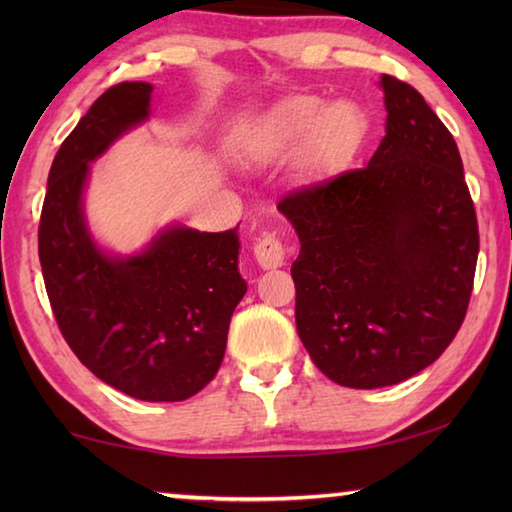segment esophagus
<instances>
[{
	"label": "esophagus",
	"mask_w": 512,
	"mask_h": 512,
	"mask_svg": "<svg viewBox=\"0 0 512 512\" xmlns=\"http://www.w3.org/2000/svg\"><path fill=\"white\" fill-rule=\"evenodd\" d=\"M255 259L266 271H273V268H280L287 262V248L275 235H266L255 244Z\"/></svg>",
	"instance_id": "obj_1"
}]
</instances>
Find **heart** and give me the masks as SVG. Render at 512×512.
<instances>
[{
	"mask_svg": "<svg viewBox=\"0 0 512 512\" xmlns=\"http://www.w3.org/2000/svg\"><path fill=\"white\" fill-rule=\"evenodd\" d=\"M262 133L275 149H287L305 139V167L314 173H325L341 167L361 149L368 133V119L350 101L323 106V101L311 94H293L268 110Z\"/></svg>",
	"mask_w": 512,
	"mask_h": 512,
	"instance_id": "b5f03b06",
	"label": "heart"
}]
</instances>
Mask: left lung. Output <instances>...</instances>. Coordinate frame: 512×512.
Wrapping results in <instances>:
<instances>
[{"instance_id":"8db88e82","label":"left lung","mask_w":512,"mask_h":512,"mask_svg":"<svg viewBox=\"0 0 512 512\" xmlns=\"http://www.w3.org/2000/svg\"><path fill=\"white\" fill-rule=\"evenodd\" d=\"M386 135L368 167L280 198L300 255L296 325L311 361L348 388L431 366L470 305L479 225L458 146L422 94L381 74Z\"/></svg>"}]
</instances>
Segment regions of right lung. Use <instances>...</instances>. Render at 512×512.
Instances as JSON below:
<instances>
[{
	"label": "right lung",
	"mask_w": 512,
	"mask_h": 512,
	"mask_svg": "<svg viewBox=\"0 0 512 512\" xmlns=\"http://www.w3.org/2000/svg\"><path fill=\"white\" fill-rule=\"evenodd\" d=\"M153 85L124 81L92 103L49 169L38 228L45 289L85 368L146 402H183L219 370L232 311L246 293L237 228L176 225L133 257L94 244L83 219L90 162L149 117Z\"/></svg>",
	"instance_id": "1"
}]
</instances>
